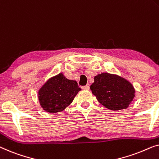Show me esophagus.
Segmentation results:
<instances>
[{"mask_svg":"<svg viewBox=\"0 0 159 159\" xmlns=\"http://www.w3.org/2000/svg\"><path fill=\"white\" fill-rule=\"evenodd\" d=\"M82 88L83 89V90H88L89 89H90V86H89V85H85V86H83V87H82Z\"/></svg>","mask_w":159,"mask_h":159,"instance_id":"34e87169","label":"esophagus"}]
</instances>
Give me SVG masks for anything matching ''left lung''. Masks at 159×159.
Wrapping results in <instances>:
<instances>
[{"label":"left lung","mask_w":159,"mask_h":159,"mask_svg":"<svg viewBox=\"0 0 159 159\" xmlns=\"http://www.w3.org/2000/svg\"><path fill=\"white\" fill-rule=\"evenodd\" d=\"M90 90L100 103L112 111L127 108L135 96V89L131 82L108 72L95 76Z\"/></svg>","instance_id":"left-lung-1"}]
</instances>
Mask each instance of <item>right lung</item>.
I'll return each instance as SVG.
<instances>
[{"mask_svg": "<svg viewBox=\"0 0 159 159\" xmlns=\"http://www.w3.org/2000/svg\"><path fill=\"white\" fill-rule=\"evenodd\" d=\"M80 90L77 81L67 79L59 73L48 80L39 89L38 100L43 110L56 114L70 105Z\"/></svg>", "mask_w": 159, "mask_h": 159, "instance_id": "right-lung-1", "label": "right lung"}]
</instances>
